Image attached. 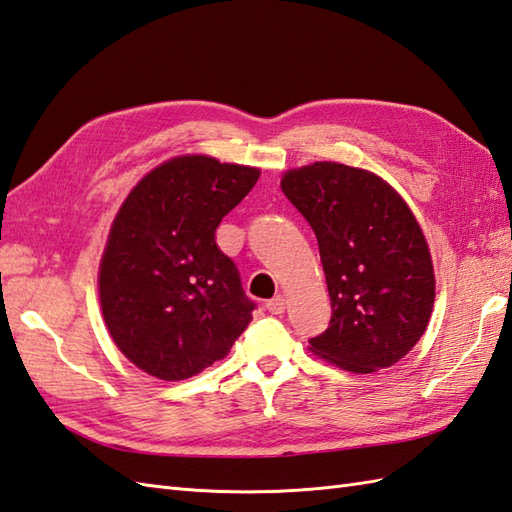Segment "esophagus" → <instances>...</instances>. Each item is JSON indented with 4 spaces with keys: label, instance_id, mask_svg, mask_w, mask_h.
<instances>
[{
    "label": "esophagus",
    "instance_id": "esophagus-1",
    "mask_svg": "<svg viewBox=\"0 0 512 512\" xmlns=\"http://www.w3.org/2000/svg\"><path fill=\"white\" fill-rule=\"evenodd\" d=\"M266 309L270 311V313H274V316H279V313H283L285 311V296H274V298H270L268 303H266Z\"/></svg>",
    "mask_w": 512,
    "mask_h": 512
}]
</instances>
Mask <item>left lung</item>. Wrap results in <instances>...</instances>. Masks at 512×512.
I'll use <instances>...</instances> for the list:
<instances>
[{"instance_id":"obj_1","label":"left lung","mask_w":512,"mask_h":512,"mask_svg":"<svg viewBox=\"0 0 512 512\" xmlns=\"http://www.w3.org/2000/svg\"><path fill=\"white\" fill-rule=\"evenodd\" d=\"M281 190L311 225L331 296V322L311 352L370 374L398 363L424 335L435 272L422 229L387 181L316 162L287 170Z\"/></svg>"}]
</instances>
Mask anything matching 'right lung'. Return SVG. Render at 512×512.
I'll use <instances>...</instances> for the list:
<instances>
[{
    "label": "right lung",
    "mask_w": 512,
    "mask_h": 512,
    "mask_svg": "<svg viewBox=\"0 0 512 512\" xmlns=\"http://www.w3.org/2000/svg\"><path fill=\"white\" fill-rule=\"evenodd\" d=\"M257 179L259 168L181 155L129 192L101 257L99 298L136 368L183 381L225 357L253 320L255 303L216 229Z\"/></svg>",
    "instance_id": "add662e5"
}]
</instances>
